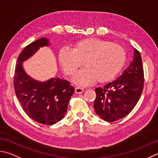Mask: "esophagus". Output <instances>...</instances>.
I'll use <instances>...</instances> for the list:
<instances>
[{"mask_svg": "<svg viewBox=\"0 0 158 158\" xmlns=\"http://www.w3.org/2000/svg\"><path fill=\"white\" fill-rule=\"evenodd\" d=\"M83 90H84V89H83L82 88H80V87H77L75 88V92H76V93H77V94L82 93V92H83Z\"/></svg>", "mask_w": 158, "mask_h": 158, "instance_id": "34e87169", "label": "esophagus"}]
</instances>
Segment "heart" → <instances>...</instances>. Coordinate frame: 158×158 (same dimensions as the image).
I'll return each instance as SVG.
<instances>
[{
  "instance_id": "obj_1",
  "label": "heart",
  "mask_w": 158,
  "mask_h": 158,
  "mask_svg": "<svg viewBox=\"0 0 158 158\" xmlns=\"http://www.w3.org/2000/svg\"><path fill=\"white\" fill-rule=\"evenodd\" d=\"M58 59L68 75H75L83 61L86 67L79 72L74 81L79 85H88L97 79L101 83L113 79L124 66L126 51L121 45L107 40L86 38L77 41L73 49L61 48Z\"/></svg>"
}]
</instances>
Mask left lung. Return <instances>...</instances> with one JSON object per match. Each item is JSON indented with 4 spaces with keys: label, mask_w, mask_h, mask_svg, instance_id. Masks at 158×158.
<instances>
[{
    "label": "left lung",
    "mask_w": 158,
    "mask_h": 158,
    "mask_svg": "<svg viewBox=\"0 0 158 158\" xmlns=\"http://www.w3.org/2000/svg\"><path fill=\"white\" fill-rule=\"evenodd\" d=\"M144 81L142 57L140 52L135 49L134 60L122 75L103 88L95 89L97 97L94 108L96 113L107 122L124 118L140 99Z\"/></svg>",
    "instance_id": "obj_1"
}]
</instances>
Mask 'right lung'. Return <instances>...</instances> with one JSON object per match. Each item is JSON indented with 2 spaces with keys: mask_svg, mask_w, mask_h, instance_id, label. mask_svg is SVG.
<instances>
[{
  "mask_svg": "<svg viewBox=\"0 0 158 158\" xmlns=\"http://www.w3.org/2000/svg\"><path fill=\"white\" fill-rule=\"evenodd\" d=\"M44 38L27 45L18 55L15 65L14 85L15 94L28 116L40 124L52 125L64 118L75 88L70 82L52 78L40 82L24 72L22 63L33 55L40 47L49 44Z\"/></svg>",
  "mask_w": 158,
  "mask_h": 158,
  "instance_id": "add662e5",
  "label": "right lung"
}]
</instances>
